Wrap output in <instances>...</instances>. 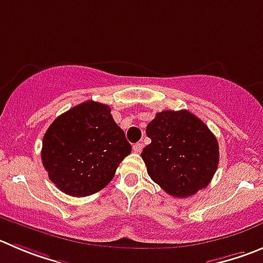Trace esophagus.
Wrapping results in <instances>:
<instances>
[{
    "label": "esophagus",
    "mask_w": 263,
    "mask_h": 263,
    "mask_svg": "<svg viewBox=\"0 0 263 263\" xmlns=\"http://www.w3.org/2000/svg\"><path fill=\"white\" fill-rule=\"evenodd\" d=\"M133 151L137 152V154H138V152H141L142 151V143L133 144Z\"/></svg>",
    "instance_id": "obj_1"
}]
</instances>
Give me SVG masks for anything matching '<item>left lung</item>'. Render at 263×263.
<instances>
[{"label": "left lung", "mask_w": 263, "mask_h": 263, "mask_svg": "<svg viewBox=\"0 0 263 263\" xmlns=\"http://www.w3.org/2000/svg\"><path fill=\"white\" fill-rule=\"evenodd\" d=\"M151 143L142 152L148 176L174 197H189L205 189L219 161L218 142L191 112L162 111L147 125Z\"/></svg>", "instance_id": "obj_1"}]
</instances>
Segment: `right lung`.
Here are the masks:
<instances>
[{
  "mask_svg": "<svg viewBox=\"0 0 263 263\" xmlns=\"http://www.w3.org/2000/svg\"><path fill=\"white\" fill-rule=\"evenodd\" d=\"M130 152L111 108L87 101L52 121L44 136L41 159L61 191L84 197L104 189Z\"/></svg>",
  "mask_w": 263,
  "mask_h": 263,
  "instance_id": "obj_1",
  "label": "right lung"
}]
</instances>
